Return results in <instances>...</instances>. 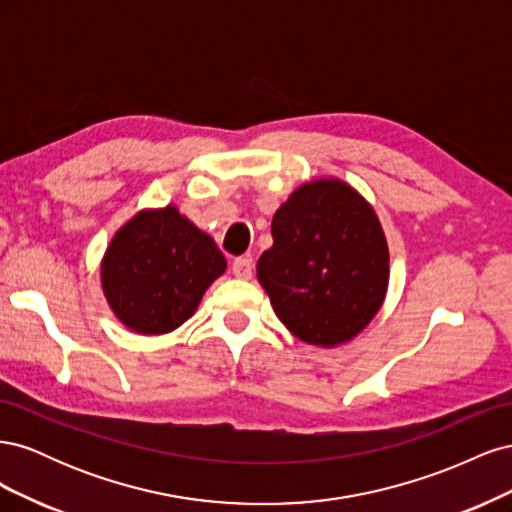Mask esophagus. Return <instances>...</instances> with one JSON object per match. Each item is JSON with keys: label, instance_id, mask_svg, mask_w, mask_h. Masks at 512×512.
<instances>
[{"label": "esophagus", "instance_id": "1", "mask_svg": "<svg viewBox=\"0 0 512 512\" xmlns=\"http://www.w3.org/2000/svg\"><path fill=\"white\" fill-rule=\"evenodd\" d=\"M252 271H254V260L250 256H241L232 262V273H235L239 280H250Z\"/></svg>", "mask_w": 512, "mask_h": 512}]
</instances>
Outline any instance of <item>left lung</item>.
Listing matches in <instances>:
<instances>
[{
    "label": "left lung",
    "mask_w": 512,
    "mask_h": 512,
    "mask_svg": "<svg viewBox=\"0 0 512 512\" xmlns=\"http://www.w3.org/2000/svg\"><path fill=\"white\" fill-rule=\"evenodd\" d=\"M271 235L256 275L284 327L322 348L359 335L389 286V245L374 207L344 181L316 179L275 211Z\"/></svg>",
    "instance_id": "left-lung-1"
}]
</instances>
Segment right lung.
I'll return each instance as SVG.
<instances>
[{
    "label": "right lung",
    "instance_id": "add662e5",
    "mask_svg": "<svg viewBox=\"0 0 512 512\" xmlns=\"http://www.w3.org/2000/svg\"><path fill=\"white\" fill-rule=\"evenodd\" d=\"M224 271L215 241L173 205L136 213L115 232L100 265L113 314L141 335L181 327Z\"/></svg>",
    "mask_w": 512,
    "mask_h": 512
}]
</instances>
